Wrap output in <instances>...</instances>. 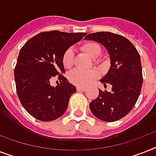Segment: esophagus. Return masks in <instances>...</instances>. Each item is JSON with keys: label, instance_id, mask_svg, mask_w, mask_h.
Instances as JSON below:
<instances>
[{"label": "esophagus", "instance_id": "obj_1", "mask_svg": "<svg viewBox=\"0 0 156 156\" xmlns=\"http://www.w3.org/2000/svg\"><path fill=\"white\" fill-rule=\"evenodd\" d=\"M87 89L85 87H79V86L77 87V90H78V91H85Z\"/></svg>", "mask_w": 156, "mask_h": 156}]
</instances>
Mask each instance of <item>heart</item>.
Instances as JSON below:
<instances>
[{"label":"heart","instance_id":"heart-1","mask_svg":"<svg viewBox=\"0 0 156 156\" xmlns=\"http://www.w3.org/2000/svg\"><path fill=\"white\" fill-rule=\"evenodd\" d=\"M81 49L86 52L91 58L96 59L101 54V48L95 42H87L81 47ZM73 64V52L69 48L65 52L63 56V65L67 69L72 67ZM98 78V73L94 70L84 71L77 69L73 71L69 76L71 83L79 87H86L90 85L93 81Z\"/></svg>","mask_w":156,"mask_h":156}]
</instances>
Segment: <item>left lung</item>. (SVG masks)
Wrapping results in <instances>:
<instances>
[{
    "mask_svg": "<svg viewBox=\"0 0 156 156\" xmlns=\"http://www.w3.org/2000/svg\"><path fill=\"white\" fill-rule=\"evenodd\" d=\"M85 40L102 44L110 57V68L100 82L112 85V91L99 90L90 103L93 115L101 121L113 122L133 109L140 95L143 73L140 55L133 44L122 35L108 31L89 34Z\"/></svg>",
    "mask_w": 156,
    "mask_h": 156,
    "instance_id": "1",
    "label": "left lung"
}]
</instances>
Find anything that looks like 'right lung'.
Wrapping results in <instances>:
<instances>
[{
  "label": "right lung",
  "mask_w": 156,
  "mask_h": 156,
  "mask_svg": "<svg viewBox=\"0 0 156 156\" xmlns=\"http://www.w3.org/2000/svg\"><path fill=\"white\" fill-rule=\"evenodd\" d=\"M86 35L59 30L41 32L21 48L14 69L16 90L23 108L35 119L53 121L66 111L76 87L61 74L66 72L63 56ZM56 75L61 84L54 88L50 80Z\"/></svg>",
  "instance_id": "obj_1"
}]
</instances>
